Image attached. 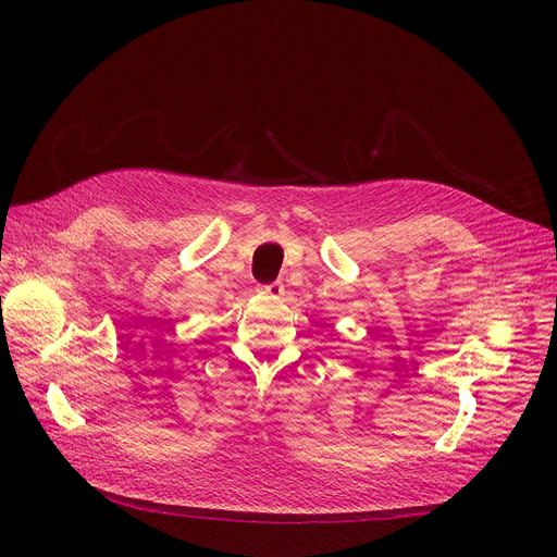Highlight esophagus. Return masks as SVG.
I'll use <instances>...</instances> for the list:
<instances>
[{
  "label": "esophagus",
  "instance_id": "34e87169",
  "mask_svg": "<svg viewBox=\"0 0 557 557\" xmlns=\"http://www.w3.org/2000/svg\"><path fill=\"white\" fill-rule=\"evenodd\" d=\"M259 294H261L263 298H273V300H277V298L284 294V286H282V282H273V284L261 286V288H259Z\"/></svg>",
  "mask_w": 557,
  "mask_h": 557
}]
</instances>
